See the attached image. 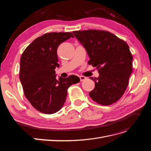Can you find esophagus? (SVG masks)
I'll use <instances>...</instances> for the list:
<instances>
[{
  "label": "esophagus",
  "instance_id": "1",
  "mask_svg": "<svg viewBox=\"0 0 151 151\" xmlns=\"http://www.w3.org/2000/svg\"><path fill=\"white\" fill-rule=\"evenodd\" d=\"M79 78H80V81H83L86 79V77H84V76H79Z\"/></svg>",
  "mask_w": 151,
  "mask_h": 151
}]
</instances>
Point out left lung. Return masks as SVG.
Here are the masks:
<instances>
[{"label":"left lung","instance_id":"1","mask_svg":"<svg viewBox=\"0 0 151 151\" xmlns=\"http://www.w3.org/2000/svg\"><path fill=\"white\" fill-rule=\"evenodd\" d=\"M73 35L86 49L89 65L96 67L98 78L90 77L95 87L89 93L96 103L107 106L125 93L132 72V55L129 45L108 31H76Z\"/></svg>","mask_w":151,"mask_h":151}]
</instances>
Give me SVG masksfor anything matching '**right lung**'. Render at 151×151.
Instances as JSON below:
<instances>
[{
    "instance_id": "1",
    "label": "right lung",
    "mask_w": 151,
    "mask_h": 151,
    "mask_svg": "<svg viewBox=\"0 0 151 151\" xmlns=\"http://www.w3.org/2000/svg\"><path fill=\"white\" fill-rule=\"evenodd\" d=\"M74 36L71 33H50L35 39L24 52L20 62L19 79L26 98L38 111L45 114L57 112L64 104L67 89L79 83L74 75L56 79L57 48Z\"/></svg>"
}]
</instances>
